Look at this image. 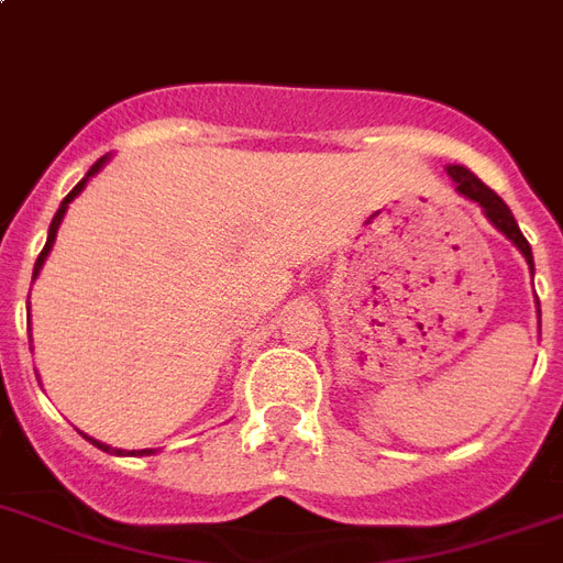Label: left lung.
<instances>
[{
	"instance_id": "8db88e82",
	"label": "left lung",
	"mask_w": 563,
	"mask_h": 563,
	"mask_svg": "<svg viewBox=\"0 0 563 563\" xmlns=\"http://www.w3.org/2000/svg\"><path fill=\"white\" fill-rule=\"evenodd\" d=\"M449 177L454 179V186H457V191H461L463 197H470V200H475V203L482 206L484 214L490 218V224L496 227L499 233L508 235L510 242L520 247V253L526 256V263H529L531 274H534V256H531V244L526 242V235L520 233V227H517V221H514V214H510V209L505 206V200H501V197L496 195L493 188L484 186L482 179L475 177L472 170H466L463 165H449Z\"/></svg>"
}]
</instances>
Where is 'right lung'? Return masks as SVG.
I'll return each instance as SVG.
<instances>
[{
	"mask_svg": "<svg viewBox=\"0 0 563 563\" xmlns=\"http://www.w3.org/2000/svg\"><path fill=\"white\" fill-rule=\"evenodd\" d=\"M102 165H106V156H102L100 162H97V165H91V170H88V174H85V179H81L79 186L73 188L70 195H67V197H64V200H62V206H58V212H55V218H53V224H49V235H46V244H43L41 256H37V263H34V277H37V274H41L43 263H46V256H49V251H53L55 233H58V224H62V218H64V212H67V206H70V200H73V197H76V195H79L81 188L88 186V179H91L93 174H97V170H100ZM88 440H91V437H88ZM91 443L97 445V449H102V452H109V454H153V449H141V452H123V449H111V445L100 443V440H91Z\"/></svg>",
	"mask_w": 563,
	"mask_h": 563,
	"instance_id": "right-lung-1",
	"label": "right lung"
}]
</instances>
